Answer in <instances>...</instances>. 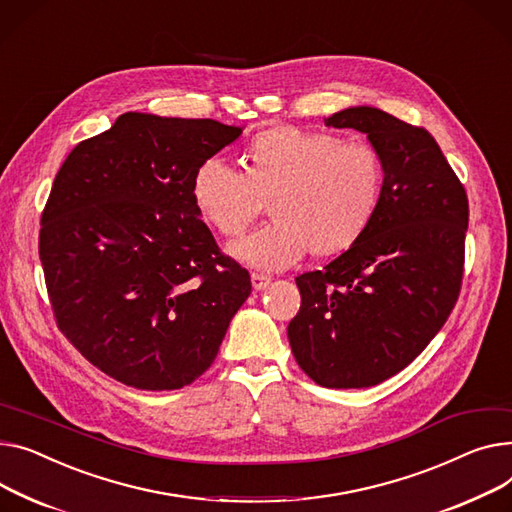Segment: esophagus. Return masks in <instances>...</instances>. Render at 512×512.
<instances>
[{"mask_svg":"<svg viewBox=\"0 0 512 512\" xmlns=\"http://www.w3.org/2000/svg\"><path fill=\"white\" fill-rule=\"evenodd\" d=\"M251 284H253L255 290H265L271 284V278L265 276V274H257V271H253V274H251Z\"/></svg>","mask_w":512,"mask_h":512,"instance_id":"obj_1","label":"esophagus"}]
</instances>
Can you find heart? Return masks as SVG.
<instances>
[{
	"mask_svg": "<svg viewBox=\"0 0 512 512\" xmlns=\"http://www.w3.org/2000/svg\"><path fill=\"white\" fill-rule=\"evenodd\" d=\"M385 164L368 142L329 131L278 125L249 146V170L222 156L203 160L191 181L199 214L224 236L238 238L271 199L278 220L232 247L263 269H284L311 249L333 255L352 247L379 208Z\"/></svg>",
	"mask_w": 512,
	"mask_h": 512,
	"instance_id": "obj_1",
	"label": "heart"
}]
</instances>
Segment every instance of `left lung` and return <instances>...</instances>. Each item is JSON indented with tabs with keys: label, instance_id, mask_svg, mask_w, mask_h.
Masks as SVG:
<instances>
[{
	"label": "left lung",
	"instance_id": "left-lung-1",
	"mask_svg": "<svg viewBox=\"0 0 512 512\" xmlns=\"http://www.w3.org/2000/svg\"><path fill=\"white\" fill-rule=\"evenodd\" d=\"M368 135L385 185L358 241L325 269L296 278L288 325L298 366L329 389H362L414 362L447 323L461 292L467 193L432 135L381 109L325 119Z\"/></svg>",
	"mask_w": 512,
	"mask_h": 512
}]
</instances>
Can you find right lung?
I'll return each mask as SVG.
<instances>
[{
    "mask_svg": "<svg viewBox=\"0 0 512 512\" xmlns=\"http://www.w3.org/2000/svg\"><path fill=\"white\" fill-rule=\"evenodd\" d=\"M243 133L214 119L125 113L61 164L39 255L59 331L144 391L191 385L251 294L249 271L199 220L195 168Z\"/></svg>",
    "mask_w": 512,
    "mask_h": 512,
    "instance_id": "add662e5",
    "label": "right lung"
}]
</instances>
